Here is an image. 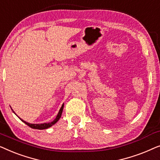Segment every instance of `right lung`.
Returning <instances> with one entry per match:
<instances>
[{"label":"right lung","instance_id":"1","mask_svg":"<svg viewBox=\"0 0 160 160\" xmlns=\"http://www.w3.org/2000/svg\"><path fill=\"white\" fill-rule=\"evenodd\" d=\"M63 107H64V103L62 104V107H61L60 111H59L58 112V114L57 115V117L55 119H54L53 121H52V122H49V123H43V124H30V123H28V122L24 121V120H22V119H20V118H19L24 123L27 124V125H28L30 127V128H31L32 129H37V130H44V129H47L50 128V127H52V125H54V124L56 123V122H58V121L59 119H60V118L61 117V115H62V110H63ZM13 111V110H12ZM13 112L14 113V111H13ZM16 114V113H15Z\"/></svg>","mask_w":160,"mask_h":160}]
</instances>
